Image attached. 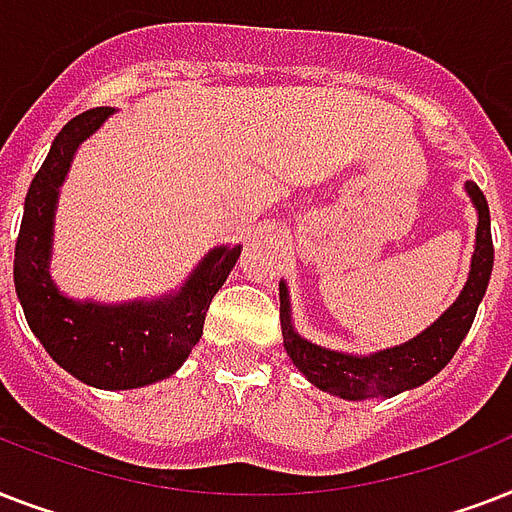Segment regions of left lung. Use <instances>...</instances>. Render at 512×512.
Returning <instances> with one entry per match:
<instances>
[{
  "instance_id": "8db88e82",
  "label": "left lung",
  "mask_w": 512,
  "mask_h": 512,
  "mask_svg": "<svg viewBox=\"0 0 512 512\" xmlns=\"http://www.w3.org/2000/svg\"><path fill=\"white\" fill-rule=\"evenodd\" d=\"M470 199L478 209L476 228V252L470 263V276L465 289L457 297V303L433 321L422 335L398 345V348L380 350L372 356H348L313 345L303 340L292 329L289 321V300L287 287L281 284V335L292 364L316 385L327 390L332 396L348 398V401H364V398H388L404 390H412L422 382H428L433 374L444 369L460 348V342L470 332V324L476 319L478 303L484 300L489 276L494 265V244H492V220H489V204L484 191L476 183L465 185Z\"/></svg>"
}]
</instances>
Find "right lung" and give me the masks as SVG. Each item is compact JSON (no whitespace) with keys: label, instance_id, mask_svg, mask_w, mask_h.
<instances>
[{"label":"right lung","instance_id":"obj_1","mask_svg":"<svg viewBox=\"0 0 512 512\" xmlns=\"http://www.w3.org/2000/svg\"><path fill=\"white\" fill-rule=\"evenodd\" d=\"M108 116L111 108H90L52 140L26 193L15 241V289L31 332L66 372L92 388L130 390L170 377L188 358L241 247L212 249L177 295L154 303H74L60 295L47 271L58 188L79 143Z\"/></svg>","mask_w":512,"mask_h":512}]
</instances>
